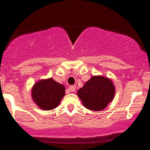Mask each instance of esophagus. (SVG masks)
<instances>
[{"label":"esophagus","instance_id":"obj_1","mask_svg":"<svg viewBox=\"0 0 150 150\" xmlns=\"http://www.w3.org/2000/svg\"><path fill=\"white\" fill-rule=\"evenodd\" d=\"M69 90L71 92H74L76 90V86L75 85H71L69 87Z\"/></svg>","mask_w":150,"mask_h":150}]
</instances>
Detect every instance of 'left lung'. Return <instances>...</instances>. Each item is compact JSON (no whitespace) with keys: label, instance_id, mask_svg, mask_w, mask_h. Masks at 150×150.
Listing matches in <instances>:
<instances>
[{"label":"left lung","instance_id":"8db88e82","mask_svg":"<svg viewBox=\"0 0 150 150\" xmlns=\"http://www.w3.org/2000/svg\"><path fill=\"white\" fill-rule=\"evenodd\" d=\"M115 87L110 79L103 76H93L77 92L84 107L100 111L107 106L115 96Z\"/></svg>","mask_w":150,"mask_h":150}]
</instances>
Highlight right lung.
I'll return each instance as SVG.
<instances>
[{"instance_id":"add662e5","label":"right lung","mask_w":150,"mask_h":150,"mask_svg":"<svg viewBox=\"0 0 150 150\" xmlns=\"http://www.w3.org/2000/svg\"><path fill=\"white\" fill-rule=\"evenodd\" d=\"M65 90L63 84L52 79L41 80L33 87L32 98L41 109L52 110L59 105L65 96Z\"/></svg>"}]
</instances>
